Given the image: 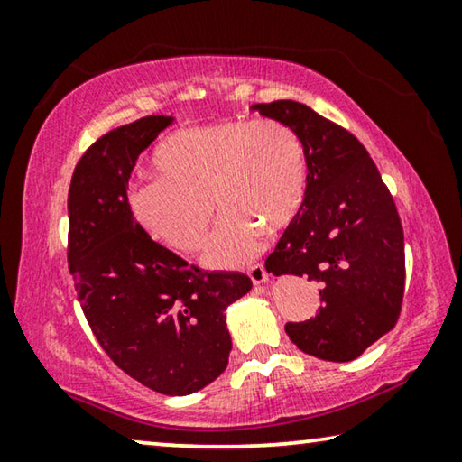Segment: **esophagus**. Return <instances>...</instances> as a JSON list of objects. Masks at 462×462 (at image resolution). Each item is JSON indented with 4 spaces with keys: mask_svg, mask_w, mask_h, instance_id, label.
<instances>
[{
    "mask_svg": "<svg viewBox=\"0 0 462 462\" xmlns=\"http://www.w3.org/2000/svg\"><path fill=\"white\" fill-rule=\"evenodd\" d=\"M248 277L253 279L254 285H261L269 279V273H267V269L263 267V264H253V267L248 269Z\"/></svg>",
    "mask_w": 462,
    "mask_h": 462,
    "instance_id": "esophagus-1",
    "label": "esophagus"
}]
</instances>
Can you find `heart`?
I'll return each instance as SVG.
<instances>
[{"instance_id":"heart-1","label":"heart","mask_w":462,"mask_h":462,"mask_svg":"<svg viewBox=\"0 0 462 462\" xmlns=\"http://www.w3.org/2000/svg\"><path fill=\"white\" fill-rule=\"evenodd\" d=\"M152 161L159 175L128 187L132 217L152 240L193 253L206 242L216 203L224 214L206 253L212 267L253 259L263 230L287 228L306 199V146L273 118L238 116L183 128Z\"/></svg>"}]
</instances>
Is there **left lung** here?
<instances>
[{
	"label": "left lung",
	"mask_w": 462,
	"mask_h": 462,
	"mask_svg": "<svg viewBox=\"0 0 462 462\" xmlns=\"http://www.w3.org/2000/svg\"><path fill=\"white\" fill-rule=\"evenodd\" d=\"M306 146L308 191L264 261L273 275L319 283V308L287 322L297 348L322 361H353L395 326L405 287L403 228L387 185L355 134L291 99L256 104Z\"/></svg>",
	"instance_id": "1"
}]
</instances>
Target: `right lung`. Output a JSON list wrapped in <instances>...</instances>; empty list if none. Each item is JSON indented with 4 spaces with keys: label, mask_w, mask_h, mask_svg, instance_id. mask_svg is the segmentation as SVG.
Wrapping results in <instances>:
<instances>
[{
    "label": "right lung",
    "mask_w": 462,
    "mask_h": 462,
    "mask_svg": "<svg viewBox=\"0 0 462 462\" xmlns=\"http://www.w3.org/2000/svg\"><path fill=\"white\" fill-rule=\"evenodd\" d=\"M173 118L146 116L99 136L69 187L67 261L93 336L120 369L162 395H189L224 373V311L250 291L242 273H209L154 242L128 209L138 156Z\"/></svg>",
    "instance_id": "1"
}]
</instances>
